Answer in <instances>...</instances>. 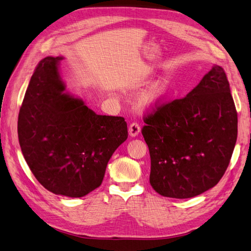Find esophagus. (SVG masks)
Masks as SVG:
<instances>
[{
  "instance_id": "obj_1",
  "label": "esophagus",
  "mask_w": 251,
  "mask_h": 251,
  "mask_svg": "<svg viewBox=\"0 0 251 251\" xmlns=\"http://www.w3.org/2000/svg\"><path fill=\"white\" fill-rule=\"evenodd\" d=\"M140 132V126L137 123H132L130 125V126H128V134H130V136H132V137H136Z\"/></svg>"
}]
</instances>
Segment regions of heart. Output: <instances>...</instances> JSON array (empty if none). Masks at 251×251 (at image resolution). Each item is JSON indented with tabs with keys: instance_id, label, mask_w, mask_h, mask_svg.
Wrapping results in <instances>:
<instances>
[{
	"instance_id": "b5f03b06",
	"label": "heart",
	"mask_w": 251,
	"mask_h": 251,
	"mask_svg": "<svg viewBox=\"0 0 251 251\" xmlns=\"http://www.w3.org/2000/svg\"><path fill=\"white\" fill-rule=\"evenodd\" d=\"M170 83L168 80L162 79L151 85L144 92L138 100V105L141 109L154 108L161 102L164 96L168 94Z\"/></svg>"
}]
</instances>
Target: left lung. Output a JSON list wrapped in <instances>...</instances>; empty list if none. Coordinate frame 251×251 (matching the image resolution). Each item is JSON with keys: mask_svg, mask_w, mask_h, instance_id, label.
Instances as JSON below:
<instances>
[{"mask_svg": "<svg viewBox=\"0 0 251 251\" xmlns=\"http://www.w3.org/2000/svg\"><path fill=\"white\" fill-rule=\"evenodd\" d=\"M143 120L150 183L158 194L186 199L218 184L238 136V114L222 67H212L185 97L157 104Z\"/></svg>", "mask_w": 251, "mask_h": 251, "instance_id": "1", "label": "left lung"}]
</instances>
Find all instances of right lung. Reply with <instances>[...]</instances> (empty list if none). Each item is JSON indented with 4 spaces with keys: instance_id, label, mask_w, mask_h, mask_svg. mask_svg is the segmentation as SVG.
Returning <instances> with one entry per match:
<instances>
[{
    "instance_id": "add662e5",
    "label": "right lung",
    "mask_w": 251,
    "mask_h": 251,
    "mask_svg": "<svg viewBox=\"0 0 251 251\" xmlns=\"http://www.w3.org/2000/svg\"><path fill=\"white\" fill-rule=\"evenodd\" d=\"M62 59L47 56L37 64L20 109L18 135L36 180L53 194L80 198L101 184L127 126L124 117L97 115L64 93Z\"/></svg>"
}]
</instances>
